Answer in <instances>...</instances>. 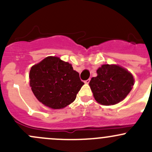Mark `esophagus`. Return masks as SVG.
I'll return each mask as SVG.
<instances>
[{"mask_svg":"<svg viewBox=\"0 0 152 152\" xmlns=\"http://www.w3.org/2000/svg\"><path fill=\"white\" fill-rule=\"evenodd\" d=\"M90 79H87V80H85V84H88L89 82H90Z\"/></svg>","mask_w":152,"mask_h":152,"instance_id":"esophagus-1","label":"esophagus"}]
</instances>
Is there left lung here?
<instances>
[{"label": "left lung", "instance_id": "8db88e82", "mask_svg": "<svg viewBox=\"0 0 152 152\" xmlns=\"http://www.w3.org/2000/svg\"><path fill=\"white\" fill-rule=\"evenodd\" d=\"M89 85L95 99L102 105H114L123 101L134 85L130 72L116 65H103L97 70Z\"/></svg>", "mask_w": 152, "mask_h": 152}]
</instances>
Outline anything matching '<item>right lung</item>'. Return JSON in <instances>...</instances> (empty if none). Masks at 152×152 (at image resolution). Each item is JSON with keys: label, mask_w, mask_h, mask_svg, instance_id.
Segmentation results:
<instances>
[{"label": "right lung", "mask_w": 152, "mask_h": 152, "mask_svg": "<svg viewBox=\"0 0 152 152\" xmlns=\"http://www.w3.org/2000/svg\"><path fill=\"white\" fill-rule=\"evenodd\" d=\"M30 87L39 102L58 110L74 102L84 85L78 72L68 62L56 56H48L31 67Z\"/></svg>", "instance_id": "add662e5"}]
</instances>
